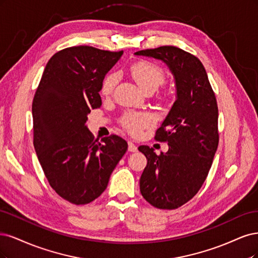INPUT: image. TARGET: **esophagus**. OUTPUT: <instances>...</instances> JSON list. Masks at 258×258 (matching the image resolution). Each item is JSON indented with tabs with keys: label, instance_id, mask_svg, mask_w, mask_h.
Returning <instances> with one entry per match:
<instances>
[{
	"label": "esophagus",
	"instance_id": "1",
	"mask_svg": "<svg viewBox=\"0 0 258 258\" xmlns=\"http://www.w3.org/2000/svg\"><path fill=\"white\" fill-rule=\"evenodd\" d=\"M128 151L130 152H136L137 151V146L132 143V141H128Z\"/></svg>",
	"mask_w": 258,
	"mask_h": 258
}]
</instances>
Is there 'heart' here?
<instances>
[{
    "mask_svg": "<svg viewBox=\"0 0 258 258\" xmlns=\"http://www.w3.org/2000/svg\"><path fill=\"white\" fill-rule=\"evenodd\" d=\"M131 75L145 93L155 92L165 81V75L159 66L147 61H141L133 65L131 68ZM115 79L117 78L114 74H109L106 76L102 84V94H111L115 85ZM121 122L122 125L132 135H139L141 131L150 125L152 119L147 113H126Z\"/></svg>",
    "mask_w": 258,
    "mask_h": 258,
    "instance_id": "b5f03b06",
    "label": "heart"
}]
</instances>
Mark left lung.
<instances>
[{
	"label": "left lung",
	"mask_w": 258,
	"mask_h": 258,
	"mask_svg": "<svg viewBox=\"0 0 258 258\" xmlns=\"http://www.w3.org/2000/svg\"><path fill=\"white\" fill-rule=\"evenodd\" d=\"M164 62L176 85V101L156 131L168 151L157 155L140 146L148 164L141 174L140 193L159 209H177L192 199L208 176L219 145L217 98L203 63L174 46L135 52Z\"/></svg>",
	"instance_id": "obj_1"
}]
</instances>
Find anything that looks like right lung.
<instances>
[{
    "label": "right lung",
    "instance_id": "1",
    "mask_svg": "<svg viewBox=\"0 0 258 258\" xmlns=\"http://www.w3.org/2000/svg\"><path fill=\"white\" fill-rule=\"evenodd\" d=\"M90 46L63 49L48 61L32 104L35 152L49 184L75 205L93 202L127 150L123 138L101 141L86 122L102 106L106 74L122 56Z\"/></svg>",
    "mask_w": 258,
    "mask_h": 258
}]
</instances>
